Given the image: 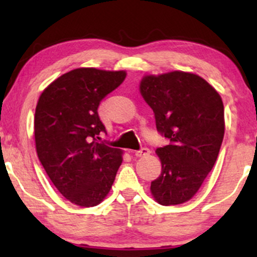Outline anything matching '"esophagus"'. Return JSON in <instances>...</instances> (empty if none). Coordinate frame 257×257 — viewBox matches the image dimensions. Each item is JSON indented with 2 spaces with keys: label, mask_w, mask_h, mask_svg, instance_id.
I'll list each match as a JSON object with an SVG mask.
<instances>
[{
  "label": "esophagus",
  "mask_w": 257,
  "mask_h": 257,
  "mask_svg": "<svg viewBox=\"0 0 257 257\" xmlns=\"http://www.w3.org/2000/svg\"><path fill=\"white\" fill-rule=\"evenodd\" d=\"M150 153H151V151H150L147 147H143V149H140L139 151L135 152V156H137V157H146Z\"/></svg>",
  "instance_id": "obj_1"
}]
</instances>
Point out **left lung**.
<instances>
[{"label": "left lung", "mask_w": 257, "mask_h": 257, "mask_svg": "<svg viewBox=\"0 0 257 257\" xmlns=\"http://www.w3.org/2000/svg\"><path fill=\"white\" fill-rule=\"evenodd\" d=\"M140 93L153 110L158 133L169 139V145L156 151L162 172L151 182V193L162 205L181 204L197 193L219 156L222 100L205 79L182 71L145 76Z\"/></svg>", "instance_id": "1"}]
</instances>
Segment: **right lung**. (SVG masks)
I'll list each match as a JSON object with an SVG mask.
<instances>
[{
  "mask_svg": "<svg viewBox=\"0 0 257 257\" xmlns=\"http://www.w3.org/2000/svg\"><path fill=\"white\" fill-rule=\"evenodd\" d=\"M125 71L81 67L52 82L38 99L35 141L47 175L76 205L101 203L122 163V151L99 143L106 133L100 101L124 81Z\"/></svg>",
  "mask_w": 257,
  "mask_h": 257,
  "instance_id": "1",
  "label": "right lung"
}]
</instances>
